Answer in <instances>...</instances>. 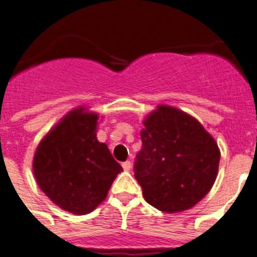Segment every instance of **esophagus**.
I'll use <instances>...</instances> for the list:
<instances>
[{"label": "esophagus", "instance_id": "1", "mask_svg": "<svg viewBox=\"0 0 257 257\" xmlns=\"http://www.w3.org/2000/svg\"><path fill=\"white\" fill-rule=\"evenodd\" d=\"M122 168H123V170L128 172V170H130V169H131V162L130 161L122 162Z\"/></svg>", "mask_w": 257, "mask_h": 257}]
</instances>
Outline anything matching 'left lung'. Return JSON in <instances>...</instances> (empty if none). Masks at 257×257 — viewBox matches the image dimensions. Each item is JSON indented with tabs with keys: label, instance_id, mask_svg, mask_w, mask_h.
<instances>
[{
	"label": "left lung",
	"instance_id": "1",
	"mask_svg": "<svg viewBox=\"0 0 257 257\" xmlns=\"http://www.w3.org/2000/svg\"><path fill=\"white\" fill-rule=\"evenodd\" d=\"M144 126L134 164L144 199L166 213L190 209L216 181L220 164L216 142L195 118L165 105L147 117Z\"/></svg>",
	"mask_w": 257,
	"mask_h": 257
}]
</instances>
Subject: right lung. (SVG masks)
Here are the masks:
<instances>
[{
  "instance_id": "1",
  "label": "right lung",
  "mask_w": 257,
  "mask_h": 257,
  "mask_svg": "<svg viewBox=\"0 0 257 257\" xmlns=\"http://www.w3.org/2000/svg\"><path fill=\"white\" fill-rule=\"evenodd\" d=\"M97 115L75 109L41 140L34 157L37 185L50 200L75 214L102 203L123 169L96 139Z\"/></svg>"
}]
</instances>
